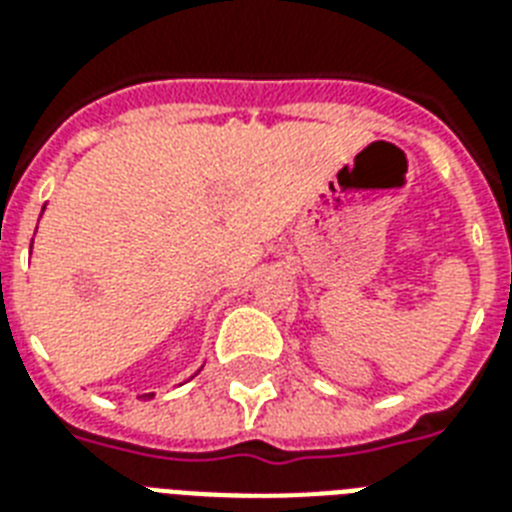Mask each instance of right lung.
<instances>
[{"label": "right lung", "instance_id": "1", "mask_svg": "<svg viewBox=\"0 0 512 512\" xmlns=\"http://www.w3.org/2000/svg\"><path fill=\"white\" fill-rule=\"evenodd\" d=\"M31 244H34V241H31Z\"/></svg>", "mask_w": 512, "mask_h": 512}]
</instances>
